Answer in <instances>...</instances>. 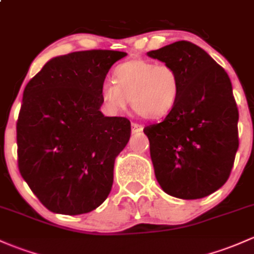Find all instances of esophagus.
Instances as JSON below:
<instances>
[{"label":"esophagus","instance_id":"34e87169","mask_svg":"<svg viewBox=\"0 0 254 254\" xmlns=\"http://www.w3.org/2000/svg\"><path fill=\"white\" fill-rule=\"evenodd\" d=\"M143 126L139 124H132V133H139L143 130Z\"/></svg>","mask_w":254,"mask_h":254}]
</instances>
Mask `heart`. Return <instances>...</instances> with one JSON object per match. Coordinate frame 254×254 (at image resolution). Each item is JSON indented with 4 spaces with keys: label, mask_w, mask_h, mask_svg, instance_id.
I'll return each mask as SVG.
<instances>
[{
    "label": "heart",
    "mask_w": 254,
    "mask_h": 254,
    "mask_svg": "<svg viewBox=\"0 0 254 254\" xmlns=\"http://www.w3.org/2000/svg\"><path fill=\"white\" fill-rule=\"evenodd\" d=\"M181 94V78L170 65L133 59L115 69V81L106 80L100 97L106 108L119 113L126 108L128 98L139 115L146 119L167 116Z\"/></svg>",
    "instance_id": "heart-1"
}]
</instances>
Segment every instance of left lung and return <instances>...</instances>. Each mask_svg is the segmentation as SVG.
Here are the masks:
<instances>
[{
	"label": "left lung",
	"instance_id": "obj_1",
	"mask_svg": "<svg viewBox=\"0 0 254 254\" xmlns=\"http://www.w3.org/2000/svg\"><path fill=\"white\" fill-rule=\"evenodd\" d=\"M148 57L170 65L181 94L162 122L144 128L155 177L168 195L208 196L228 181L239 149V111L228 73L207 52L178 41Z\"/></svg>",
	"mask_w": 254,
	"mask_h": 254
}]
</instances>
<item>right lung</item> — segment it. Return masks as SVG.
Masks as SVG:
<instances>
[{"label": "right lung", "mask_w": 254, "mask_h": 254, "mask_svg": "<svg viewBox=\"0 0 254 254\" xmlns=\"http://www.w3.org/2000/svg\"><path fill=\"white\" fill-rule=\"evenodd\" d=\"M126 56L93 50L54 57L24 89L19 171L53 213H88L111 191L115 159L129 140L130 122L103 115L100 88L110 67Z\"/></svg>", "instance_id": "add662e5"}]
</instances>
